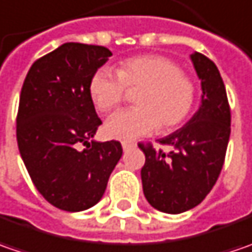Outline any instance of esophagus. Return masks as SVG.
<instances>
[{
	"label": "esophagus",
	"mask_w": 252,
	"mask_h": 252,
	"mask_svg": "<svg viewBox=\"0 0 252 252\" xmlns=\"http://www.w3.org/2000/svg\"><path fill=\"white\" fill-rule=\"evenodd\" d=\"M134 147H135V144H134V142H126V141L123 142V149H124V151H128V149H131V148H134Z\"/></svg>",
	"instance_id": "1"
}]
</instances>
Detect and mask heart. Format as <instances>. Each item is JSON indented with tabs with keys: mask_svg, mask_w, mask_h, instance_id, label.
<instances>
[{
	"mask_svg": "<svg viewBox=\"0 0 252 252\" xmlns=\"http://www.w3.org/2000/svg\"><path fill=\"white\" fill-rule=\"evenodd\" d=\"M126 90H139L137 108L118 111L105 123V134L120 141H132L154 132H168L191 113L196 82L182 73L179 64L165 56L145 55L121 62L117 73L101 67L90 79L89 93L95 108L110 113L126 100Z\"/></svg>",
	"mask_w": 252,
	"mask_h": 252,
	"instance_id": "b5f03b06",
	"label": "heart"
}]
</instances>
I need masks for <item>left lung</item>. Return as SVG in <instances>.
<instances>
[{
	"instance_id": "1",
	"label": "left lung",
	"mask_w": 252,
	"mask_h": 252,
	"mask_svg": "<svg viewBox=\"0 0 252 252\" xmlns=\"http://www.w3.org/2000/svg\"><path fill=\"white\" fill-rule=\"evenodd\" d=\"M202 80V104L181 129L159 139L175 148L169 154L152 144H138L145 154L141 169L147 200L159 212L183 213L212 190L223 169L231 113L224 83L213 62L199 52L190 56Z\"/></svg>"
}]
</instances>
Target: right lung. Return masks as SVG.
Returning <instances> with one entry per match:
<instances>
[{
	"label": "right lung",
	"instance_id": "obj_1",
	"mask_svg": "<svg viewBox=\"0 0 252 252\" xmlns=\"http://www.w3.org/2000/svg\"><path fill=\"white\" fill-rule=\"evenodd\" d=\"M111 55L104 46L64 43L31 66L21 90L19 154L39 193L61 210L100 202L123 155L118 141H92L101 120L89 84Z\"/></svg>",
	"mask_w": 252,
	"mask_h": 252
}]
</instances>
